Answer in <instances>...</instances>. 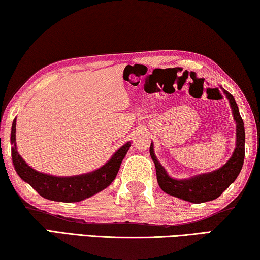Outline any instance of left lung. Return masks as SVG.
Wrapping results in <instances>:
<instances>
[{"mask_svg":"<svg viewBox=\"0 0 260 260\" xmlns=\"http://www.w3.org/2000/svg\"><path fill=\"white\" fill-rule=\"evenodd\" d=\"M225 91L227 99L230 100L231 107L236 121V148L234 153L221 169L208 174L197 175L195 178L188 180H175L167 175L164 167L157 160L153 153V144L150 146V156L156 166L157 181L159 187L169 195L191 202V203H204V202L213 201L221 195L231 183L235 181L237 175L240 174L244 161V125L240 116L239 108L233 96Z\"/></svg>","mask_w":260,"mask_h":260,"instance_id":"obj_1","label":"left lung"}]
</instances>
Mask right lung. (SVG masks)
<instances>
[{
  "mask_svg": "<svg viewBox=\"0 0 260 260\" xmlns=\"http://www.w3.org/2000/svg\"><path fill=\"white\" fill-rule=\"evenodd\" d=\"M11 144L12 161L19 177L25 182L29 183V186L34 188L39 195L47 200L64 203L80 202L107 188L116 178L121 161L131 147L129 142L124 144L107 164L95 172L78 177L58 178L38 172L21 158L16 147V119L12 122Z\"/></svg>",
  "mask_w": 260,
  "mask_h": 260,
  "instance_id": "add662e5",
  "label": "right lung"
}]
</instances>
